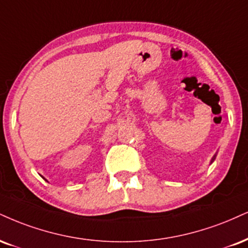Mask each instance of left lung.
I'll use <instances>...</instances> for the list:
<instances>
[{
	"instance_id": "left-lung-1",
	"label": "left lung",
	"mask_w": 248,
	"mask_h": 248,
	"mask_svg": "<svg viewBox=\"0 0 248 248\" xmlns=\"http://www.w3.org/2000/svg\"><path fill=\"white\" fill-rule=\"evenodd\" d=\"M215 158H216V154H215V155H214V157H213V158H211V160H210V164L214 162V160H215Z\"/></svg>"
}]
</instances>
